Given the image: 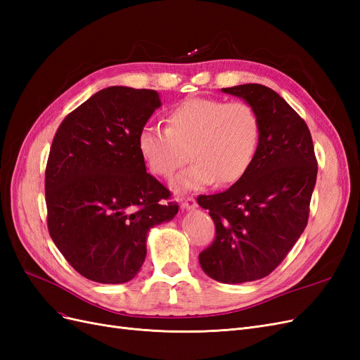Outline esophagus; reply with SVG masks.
<instances>
[{
  "label": "esophagus",
  "mask_w": 360,
  "mask_h": 360,
  "mask_svg": "<svg viewBox=\"0 0 360 360\" xmlns=\"http://www.w3.org/2000/svg\"><path fill=\"white\" fill-rule=\"evenodd\" d=\"M181 207L184 210L195 209V207H197V201H195L193 197H184V198H181Z\"/></svg>",
  "instance_id": "1"
}]
</instances>
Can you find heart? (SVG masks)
I'll use <instances>...</instances> for the list:
<instances>
[{"mask_svg":"<svg viewBox=\"0 0 360 360\" xmlns=\"http://www.w3.org/2000/svg\"><path fill=\"white\" fill-rule=\"evenodd\" d=\"M259 141V120L246 102L212 97H189L167 114V127L146 124L138 134V151L147 169L169 179L184 165L191 167L174 181L180 191L240 180L252 165Z\"/></svg>","mask_w":360,"mask_h":360,"instance_id":"obj_1","label":"heart"}]
</instances>
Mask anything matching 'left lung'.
<instances>
[{"label": "left lung", "mask_w": 360, "mask_h": 360, "mask_svg": "<svg viewBox=\"0 0 360 360\" xmlns=\"http://www.w3.org/2000/svg\"><path fill=\"white\" fill-rule=\"evenodd\" d=\"M222 91L254 108L259 141L240 180L221 193L197 198L216 226L213 243L198 258L212 279L242 284L270 275L299 240L319 167L307 123L276 91L261 84Z\"/></svg>", "instance_id": "1"}]
</instances>
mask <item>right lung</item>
<instances>
[{"label": "right lung", "instance_id": "1", "mask_svg": "<svg viewBox=\"0 0 360 360\" xmlns=\"http://www.w3.org/2000/svg\"><path fill=\"white\" fill-rule=\"evenodd\" d=\"M160 106L155 90L108 86L63 120L45 172L48 230L84 278L123 284L139 271L151 226L177 202L146 169L138 134Z\"/></svg>", "mask_w": 360, "mask_h": 360}]
</instances>
